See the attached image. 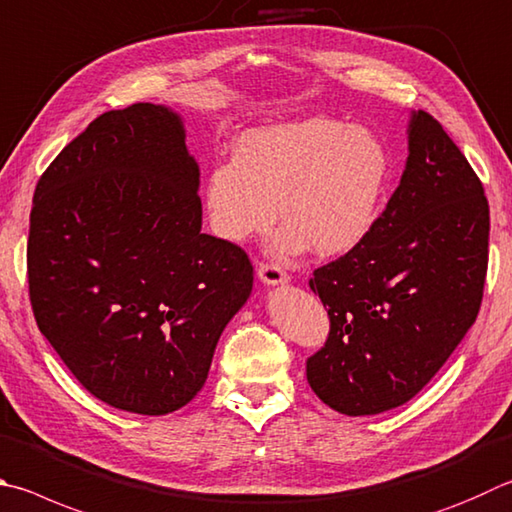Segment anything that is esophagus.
I'll list each match as a JSON object with an SVG mask.
<instances>
[{"label": "esophagus", "instance_id": "1", "mask_svg": "<svg viewBox=\"0 0 512 512\" xmlns=\"http://www.w3.org/2000/svg\"><path fill=\"white\" fill-rule=\"evenodd\" d=\"M257 277L266 286H284V284H288L286 271H282L280 266H273V264H259Z\"/></svg>", "mask_w": 512, "mask_h": 512}]
</instances>
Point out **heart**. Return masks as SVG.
<instances>
[{"instance_id":"1","label":"heart","mask_w":512,"mask_h":512,"mask_svg":"<svg viewBox=\"0 0 512 512\" xmlns=\"http://www.w3.org/2000/svg\"><path fill=\"white\" fill-rule=\"evenodd\" d=\"M389 174L392 159L376 132L309 116L241 134L232 159L210 167L203 201L212 232L230 244L262 235L280 212L277 257L311 246L320 257H342L374 230Z\"/></svg>"}]
</instances>
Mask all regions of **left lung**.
<instances>
[{"label": "left lung", "mask_w": 512, "mask_h": 512, "mask_svg": "<svg viewBox=\"0 0 512 512\" xmlns=\"http://www.w3.org/2000/svg\"><path fill=\"white\" fill-rule=\"evenodd\" d=\"M405 170L371 235L313 271L329 309L306 360L322 403L347 416L403 405L475 324L488 271L490 210L479 176L439 120L412 111Z\"/></svg>", "instance_id": "left-lung-1"}]
</instances>
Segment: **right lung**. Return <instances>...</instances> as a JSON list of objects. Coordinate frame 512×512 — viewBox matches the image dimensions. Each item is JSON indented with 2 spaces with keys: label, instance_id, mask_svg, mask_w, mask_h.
<instances>
[{
  "label": "right lung",
  "instance_id": "obj_1",
  "mask_svg": "<svg viewBox=\"0 0 512 512\" xmlns=\"http://www.w3.org/2000/svg\"><path fill=\"white\" fill-rule=\"evenodd\" d=\"M199 176L183 118L138 102L89 123L37 181L26 250L35 322L116 410L188 405L253 291L244 250L201 232Z\"/></svg>",
  "mask_w": 512,
  "mask_h": 512
}]
</instances>
